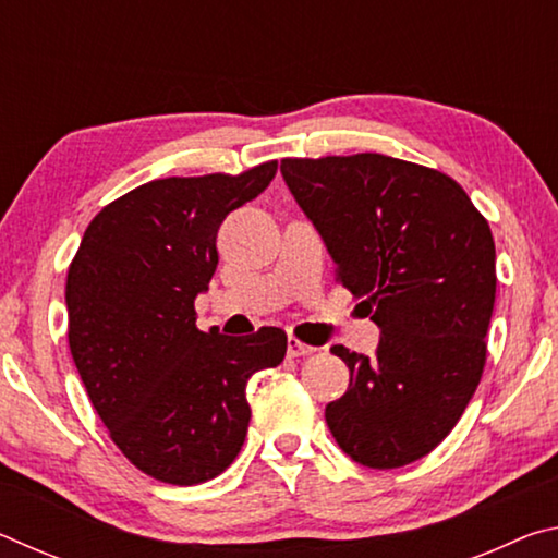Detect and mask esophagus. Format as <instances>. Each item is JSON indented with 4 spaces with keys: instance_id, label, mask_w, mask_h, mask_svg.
Masks as SVG:
<instances>
[{
    "instance_id": "1",
    "label": "esophagus",
    "mask_w": 558,
    "mask_h": 558,
    "mask_svg": "<svg viewBox=\"0 0 558 558\" xmlns=\"http://www.w3.org/2000/svg\"><path fill=\"white\" fill-rule=\"evenodd\" d=\"M310 352H313V347H305V344L300 342L298 337H290V339H288V356H290V359L307 356Z\"/></svg>"
}]
</instances>
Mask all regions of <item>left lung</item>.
Segmentation results:
<instances>
[{"instance_id":"left-lung-1","label":"left lung","mask_w":558,"mask_h":558,"mask_svg":"<svg viewBox=\"0 0 558 558\" xmlns=\"http://www.w3.org/2000/svg\"><path fill=\"white\" fill-rule=\"evenodd\" d=\"M323 235L337 282L381 327L376 354L335 344L349 389L325 418L347 456L391 470L440 446L487 362L497 270L489 223L456 179L359 153L280 162Z\"/></svg>"}]
</instances>
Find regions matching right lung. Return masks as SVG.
<instances>
[{"mask_svg":"<svg viewBox=\"0 0 558 558\" xmlns=\"http://www.w3.org/2000/svg\"><path fill=\"white\" fill-rule=\"evenodd\" d=\"M167 177L122 194L88 223L65 278L69 347L93 409L132 465L199 485L231 465L248 433L245 384L286 359L288 335L196 327L194 298L219 266L226 216L276 177Z\"/></svg>","mask_w":558,"mask_h":558,"instance_id":"right-lung-1","label":"right lung"}]
</instances>
